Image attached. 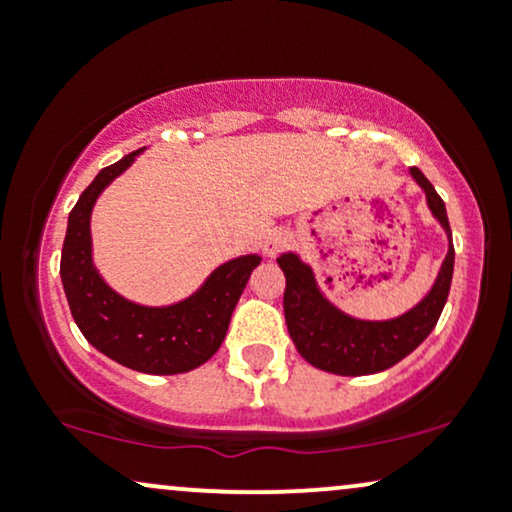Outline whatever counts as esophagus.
Segmentation results:
<instances>
[{
	"label": "esophagus",
	"mask_w": 512,
	"mask_h": 512,
	"mask_svg": "<svg viewBox=\"0 0 512 512\" xmlns=\"http://www.w3.org/2000/svg\"><path fill=\"white\" fill-rule=\"evenodd\" d=\"M289 243H291V236L284 231V228H272L269 233H264V238L260 240V248L267 257H274L276 252L284 250Z\"/></svg>",
	"instance_id": "1"
}]
</instances>
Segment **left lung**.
Segmentation results:
<instances>
[{"mask_svg":"<svg viewBox=\"0 0 512 512\" xmlns=\"http://www.w3.org/2000/svg\"><path fill=\"white\" fill-rule=\"evenodd\" d=\"M409 175L424 190L426 207L448 238V252L440 262L431 289L402 315L390 317V320H363V317L344 313L325 296V291L317 284L313 267L298 252H281L276 260L286 276V327L298 354L310 366L334 375L380 373L409 356L436 327L448 301L452 269H455L452 231L443 199L433 190L426 175L419 168H409Z\"/></svg>","mask_w":512,"mask_h":512,"instance_id":"8db88e82","label":"left lung"}]
</instances>
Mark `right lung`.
I'll list each match as a JSON object with an SVG mask.
<instances>
[{"instance_id":"obj_1","label":"right lung","mask_w":512,"mask_h":512,"mask_svg":"<svg viewBox=\"0 0 512 512\" xmlns=\"http://www.w3.org/2000/svg\"><path fill=\"white\" fill-rule=\"evenodd\" d=\"M142 151L103 168L69 211L60 262L64 296L86 342L115 363L149 375L187 373L219 351L240 293L262 257L250 252L219 264L197 291L170 305H144L117 293L93 262L91 214L105 187Z\"/></svg>"}]
</instances>
